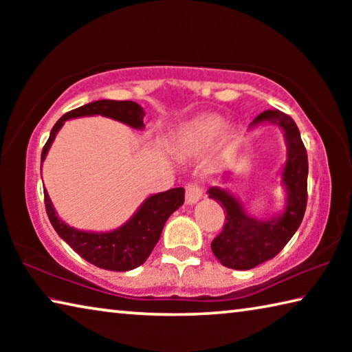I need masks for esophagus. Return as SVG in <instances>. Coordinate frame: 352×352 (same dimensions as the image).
Here are the masks:
<instances>
[{"label": "esophagus", "instance_id": "1", "mask_svg": "<svg viewBox=\"0 0 352 352\" xmlns=\"http://www.w3.org/2000/svg\"><path fill=\"white\" fill-rule=\"evenodd\" d=\"M201 194H204V186L200 182H189L186 184V204L192 205L195 201H199Z\"/></svg>", "mask_w": 352, "mask_h": 352}]
</instances>
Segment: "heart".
<instances>
[{"mask_svg": "<svg viewBox=\"0 0 352 352\" xmlns=\"http://www.w3.org/2000/svg\"><path fill=\"white\" fill-rule=\"evenodd\" d=\"M222 119L219 116H204L184 127L175 141V151L180 155L199 152L210 147L222 132Z\"/></svg>", "mask_w": 352, "mask_h": 352, "instance_id": "heart-1", "label": "heart"}]
</instances>
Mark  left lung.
<instances>
[{
    "label": "left lung",
    "instance_id": "left-lung-1",
    "mask_svg": "<svg viewBox=\"0 0 352 352\" xmlns=\"http://www.w3.org/2000/svg\"><path fill=\"white\" fill-rule=\"evenodd\" d=\"M262 122L278 124L287 141V162L283 170V184L287 204L281 216L258 220L247 216L239 200L228 190L211 188L210 197L225 208L222 233L214 237L211 250L220 264L234 270H250L281 252L305 217L307 205V152L294 119L279 110H265L254 118L253 126Z\"/></svg>",
    "mask_w": 352,
    "mask_h": 352
}]
</instances>
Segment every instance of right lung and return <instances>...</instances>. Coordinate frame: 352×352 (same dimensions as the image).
Wrapping results in <instances>:
<instances>
[{
  "mask_svg": "<svg viewBox=\"0 0 352 352\" xmlns=\"http://www.w3.org/2000/svg\"><path fill=\"white\" fill-rule=\"evenodd\" d=\"M93 115L116 119V121L127 124L133 129L144 127V122H142L144 110L136 102L110 99L94 100V102L85 104L79 109L65 113L58 119L51 130V135L46 141L43 151H41V163L46 158V153L50 151L57 132L62 129L67 119ZM183 188H174L166 190V192L151 195L138 208L135 216L127 223H124L121 228L113 230L110 233H91V231L76 230L73 226L62 222L57 217L50 195L45 189L46 214L57 234L90 264L99 267V269L115 272H127L144 264L148 254L152 253L153 247L157 245L160 236H162L166 220L183 205Z\"/></svg>",
  "mask_w": 352,
  "mask_h": 352,
  "instance_id": "right-lung-1",
  "label": "right lung"
}]
</instances>
